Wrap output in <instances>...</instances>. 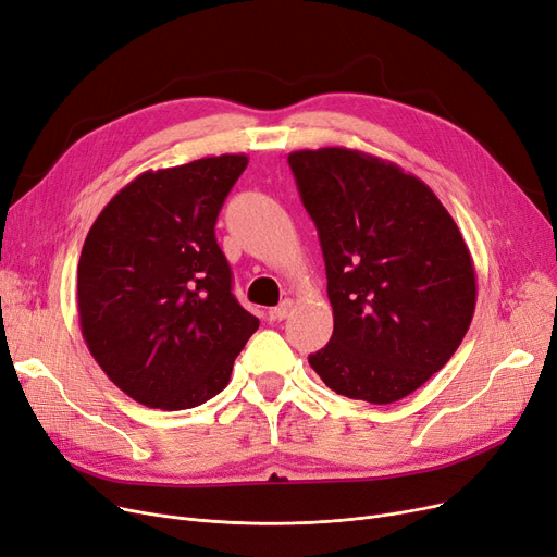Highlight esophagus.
<instances>
[{
	"mask_svg": "<svg viewBox=\"0 0 557 557\" xmlns=\"http://www.w3.org/2000/svg\"><path fill=\"white\" fill-rule=\"evenodd\" d=\"M293 312V301H283V304H278L276 308H272L270 310V317L274 322H281V320H285V317Z\"/></svg>",
	"mask_w": 557,
	"mask_h": 557,
	"instance_id": "obj_1",
	"label": "esophagus"
}]
</instances>
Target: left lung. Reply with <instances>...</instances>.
<instances>
[{
	"label": "left lung",
	"mask_w": 557,
	"mask_h": 557,
	"mask_svg": "<svg viewBox=\"0 0 557 557\" xmlns=\"http://www.w3.org/2000/svg\"><path fill=\"white\" fill-rule=\"evenodd\" d=\"M326 262L333 335L308 356L337 394L394 404L460 347L475 308L465 237L421 178L347 147L287 156Z\"/></svg>",
	"instance_id": "obj_1"
}]
</instances>
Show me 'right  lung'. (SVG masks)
Listing matches in <instances>:
<instances>
[{
  "label": "right lung",
  "instance_id": "obj_1",
  "mask_svg": "<svg viewBox=\"0 0 557 557\" xmlns=\"http://www.w3.org/2000/svg\"><path fill=\"white\" fill-rule=\"evenodd\" d=\"M245 153L149 170L106 203L76 268L78 324L97 364L161 410L220 394L258 329L231 293L215 222Z\"/></svg>",
  "mask_w": 557,
  "mask_h": 557
}]
</instances>
